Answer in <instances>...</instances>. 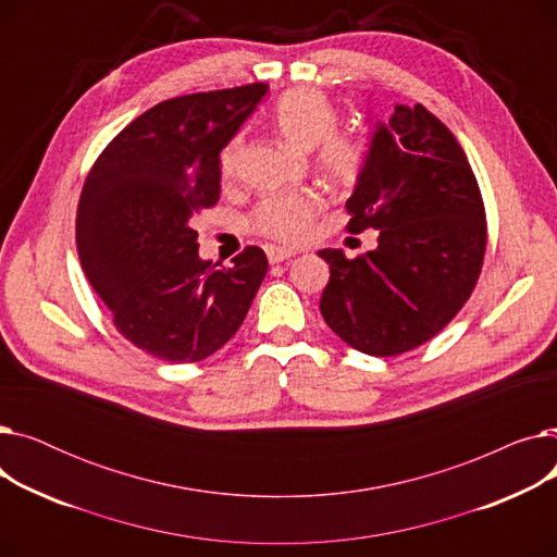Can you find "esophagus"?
<instances>
[{"mask_svg": "<svg viewBox=\"0 0 557 557\" xmlns=\"http://www.w3.org/2000/svg\"><path fill=\"white\" fill-rule=\"evenodd\" d=\"M267 255H269V261H271V263H280V261H286V259H290V257H294L296 252L290 250V248L269 246V248H267Z\"/></svg>", "mask_w": 557, "mask_h": 557, "instance_id": "obj_1", "label": "esophagus"}]
</instances>
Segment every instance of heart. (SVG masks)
Here are the masks:
<instances>
[{
  "instance_id": "b5f03b06",
  "label": "heart",
  "mask_w": 557,
  "mask_h": 557,
  "mask_svg": "<svg viewBox=\"0 0 557 557\" xmlns=\"http://www.w3.org/2000/svg\"><path fill=\"white\" fill-rule=\"evenodd\" d=\"M273 122L286 144L298 151L318 146V166L334 181H352L363 166V144L355 135L334 133L338 114L334 103L311 87H294L284 92L273 110ZM242 139H232L221 151L219 166L230 178L237 166ZM325 198L315 189L273 194L263 198L250 214V227L261 237L280 244H300L309 237L315 216L323 212Z\"/></svg>"
}]
</instances>
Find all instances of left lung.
I'll list each match as a JSON object with an SVG mask.
<instances>
[{"instance_id":"obj_1","label":"left lung","mask_w":557,"mask_h":557,"mask_svg":"<svg viewBox=\"0 0 557 557\" xmlns=\"http://www.w3.org/2000/svg\"><path fill=\"white\" fill-rule=\"evenodd\" d=\"M349 232L379 230V246L330 263L320 313L349 347L395 357L426 343L470 300L487 244L474 171L454 133L424 106H395L379 122L345 202Z\"/></svg>"}]
</instances>
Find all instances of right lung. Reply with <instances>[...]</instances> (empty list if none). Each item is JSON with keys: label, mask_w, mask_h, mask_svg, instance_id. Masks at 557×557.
Segmentation results:
<instances>
[{"label": "right lung", "mask_w": 557, "mask_h": 557, "mask_svg": "<svg viewBox=\"0 0 557 557\" xmlns=\"http://www.w3.org/2000/svg\"><path fill=\"white\" fill-rule=\"evenodd\" d=\"M267 83L162 101L116 135L90 169L76 214L81 267L112 323L171 363L214 355L269 271L248 246L221 267L198 257L194 214L221 196L219 153L255 112Z\"/></svg>", "instance_id": "add662e5"}]
</instances>
